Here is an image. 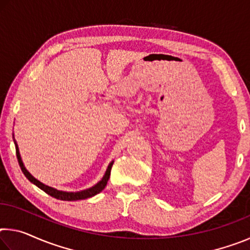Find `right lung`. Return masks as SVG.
I'll use <instances>...</instances> for the list:
<instances>
[{
  "instance_id": "right-lung-1",
  "label": "right lung",
  "mask_w": 250,
  "mask_h": 250,
  "mask_svg": "<svg viewBox=\"0 0 250 250\" xmlns=\"http://www.w3.org/2000/svg\"><path fill=\"white\" fill-rule=\"evenodd\" d=\"M15 143V149H16V156H18V160H19V164L21 167V170L24 173V175L27 177V179L32 182L33 184H35L36 186H39L41 189H43L45 193H47L48 195L53 196L55 198H57V200H62V201H79V200H86V198H89L97 195V194L100 193L103 189L105 188V185H107V182L110 177V172H111V167H112V164H113V161L112 162H110V164L107 167V171H105L104 175L101 181H99L98 183L96 185L92 186L90 188H87V189H83V191H79V192H64V191H58V189L54 188H50V186H47L42 183L39 180H36L35 177H34L31 173H29L26 168H25L24 164H23V161L21 159V155H20V151H19V146H18V143L14 140Z\"/></svg>"
}]
</instances>
